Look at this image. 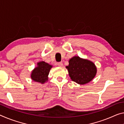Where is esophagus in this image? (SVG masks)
<instances>
[{"instance_id": "34e87169", "label": "esophagus", "mask_w": 124, "mask_h": 124, "mask_svg": "<svg viewBox=\"0 0 124 124\" xmlns=\"http://www.w3.org/2000/svg\"><path fill=\"white\" fill-rule=\"evenodd\" d=\"M58 66L59 67H62L63 66V63L62 62L58 63Z\"/></svg>"}]
</instances>
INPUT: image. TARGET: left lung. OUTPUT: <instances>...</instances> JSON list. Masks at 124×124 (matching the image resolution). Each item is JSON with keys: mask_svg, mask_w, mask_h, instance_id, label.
<instances>
[{"mask_svg": "<svg viewBox=\"0 0 124 124\" xmlns=\"http://www.w3.org/2000/svg\"><path fill=\"white\" fill-rule=\"evenodd\" d=\"M66 68L72 80L80 85L92 81L97 72V67L93 62L79 56H74L70 58L69 64Z\"/></svg>", "mask_w": 124, "mask_h": 124, "instance_id": "left-lung-1", "label": "left lung"}]
</instances>
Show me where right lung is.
I'll return each instance as SVG.
<instances>
[{"label":"right lung","mask_w":124,"mask_h":124,"mask_svg":"<svg viewBox=\"0 0 124 124\" xmlns=\"http://www.w3.org/2000/svg\"><path fill=\"white\" fill-rule=\"evenodd\" d=\"M52 66L44 61L37 62V66L32 71L30 75L31 79L34 82L44 84L48 81V74Z\"/></svg>","instance_id":"obj_1"}]
</instances>
